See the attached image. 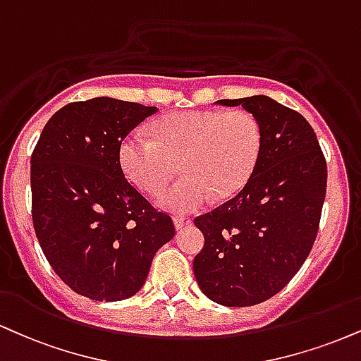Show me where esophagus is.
I'll return each instance as SVG.
<instances>
[{
	"mask_svg": "<svg viewBox=\"0 0 361 361\" xmlns=\"http://www.w3.org/2000/svg\"><path fill=\"white\" fill-rule=\"evenodd\" d=\"M173 222H175L176 230H181L183 227H186V225H192V219H190V216L176 215L175 219H173Z\"/></svg>",
	"mask_w": 361,
	"mask_h": 361,
	"instance_id": "1",
	"label": "esophagus"
}]
</instances>
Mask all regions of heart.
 Instances as JSON below:
<instances>
[{"label": "heart", "mask_w": 361, "mask_h": 361, "mask_svg": "<svg viewBox=\"0 0 361 361\" xmlns=\"http://www.w3.org/2000/svg\"><path fill=\"white\" fill-rule=\"evenodd\" d=\"M264 146L250 112L181 111L156 121L154 141L134 131L119 146L126 176L147 195H158L180 171L185 178L159 198L164 208L190 214L212 198L228 200L245 188Z\"/></svg>", "instance_id": "obj_1"}]
</instances>
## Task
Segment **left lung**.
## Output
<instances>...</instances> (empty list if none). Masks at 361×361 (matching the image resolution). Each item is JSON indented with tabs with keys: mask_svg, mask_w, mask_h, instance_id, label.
<instances>
[{
	"mask_svg": "<svg viewBox=\"0 0 361 361\" xmlns=\"http://www.w3.org/2000/svg\"><path fill=\"white\" fill-rule=\"evenodd\" d=\"M219 104L255 116L264 146L245 188L195 219L205 245L193 272L212 301L254 306L279 293L310 255L326 197V159L311 124L274 99L252 95Z\"/></svg>",
	"mask_w": 361,
	"mask_h": 361,
	"instance_id": "obj_1",
	"label": "left lung"
}]
</instances>
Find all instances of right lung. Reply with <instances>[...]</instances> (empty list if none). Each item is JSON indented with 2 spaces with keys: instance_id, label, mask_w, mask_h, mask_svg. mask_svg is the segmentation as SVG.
Wrapping results in <instances>:
<instances>
[{
  "instance_id": "add662e5",
  "label": "right lung",
  "mask_w": 361,
  "mask_h": 361,
  "mask_svg": "<svg viewBox=\"0 0 361 361\" xmlns=\"http://www.w3.org/2000/svg\"><path fill=\"white\" fill-rule=\"evenodd\" d=\"M156 111L111 97L71 102L33 149L35 233L55 274L94 301L136 294L175 235L171 216L126 180L119 161L123 139Z\"/></svg>"
}]
</instances>
